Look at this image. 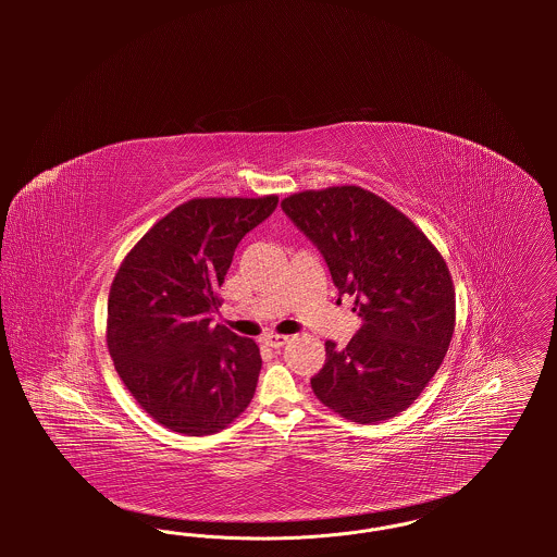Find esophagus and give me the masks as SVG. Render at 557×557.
I'll return each mask as SVG.
<instances>
[{"label":"esophagus","mask_w":557,"mask_h":557,"mask_svg":"<svg viewBox=\"0 0 557 557\" xmlns=\"http://www.w3.org/2000/svg\"><path fill=\"white\" fill-rule=\"evenodd\" d=\"M263 345L271 346V348H282V346L288 345V336H282V334H265V336H263Z\"/></svg>","instance_id":"obj_1"}]
</instances>
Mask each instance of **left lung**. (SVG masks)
I'll use <instances>...</instances> for the list:
<instances>
[{"label":"left lung","mask_w":557,"mask_h":557,"mask_svg":"<svg viewBox=\"0 0 557 557\" xmlns=\"http://www.w3.org/2000/svg\"><path fill=\"white\" fill-rule=\"evenodd\" d=\"M282 209L363 319L345 348L325 343L323 370L311 377L315 397L359 424L395 418L422 395L449 350V267L407 214L370 189H305L284 198Z\"/></svg>","instance_id":"obj_1"}]
</instances>
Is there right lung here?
Wrapping results in <instances>:
<instances>
[{
    "label": "right lung",
    "mask_w": 557,
    "mask_h": 557,
    "mask_svg": "<svg viewBox=\"0 0 557 557\" xmlns=\"http://www.w3.org/2000/svg\"><path fill=\"white\" fill-rule=\"evenodd\" d=\"M277 196L191 198L133 246L108 294L107 345L137 405L160 425L207 436L255 397L261 352L252 338L212 325L216 290L236 246Z\"/></svg>",
    "instance_id": "1"
}]
</instances>
